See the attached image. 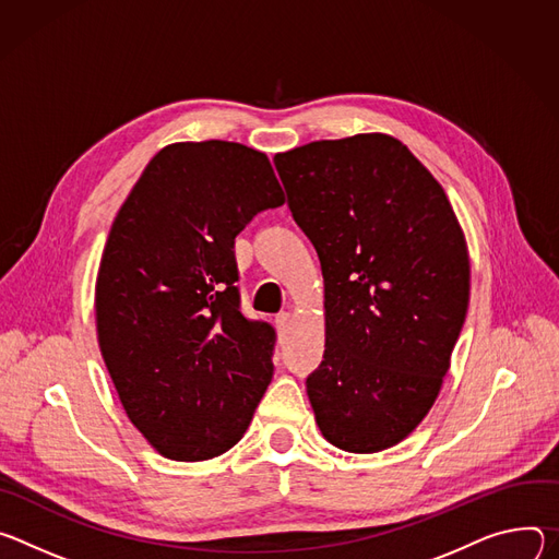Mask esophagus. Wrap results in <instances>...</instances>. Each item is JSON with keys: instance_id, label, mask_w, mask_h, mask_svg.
<instances>
[{"instance_id": "esophagus-1", "label": "esophagus", "mask_w": 559, "mask_h": 559, "mask_svg": "<svg viewBox=\"0 0 559 559\" xmlns=\"http://www.w3.org/2000/svg\"><path fill=\"white\" fill-rule=\"evenodd\" d=\"M275 326H277V333L284 335L288 331V326H290V313H280L275 318Z\"/></svg>"}]
</instances>
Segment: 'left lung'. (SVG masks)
<instances>
[{
    "label": "left lung",
    "instance_id": "left-lung-1",
    "mask_svg": "<svg viewBox=\"0 0 559 559\" xmlns=\"http://www.w3.org/2000/svg\"><path fill=\"white\" fill-rule=\"evenodd\" d=\"M273 162L324 275V359L306 378L316 421L342 451L391 449L438 400L466 320L462 226L391 135L311 142Z\"/></svg>",
    "mask_w": 559,
    "mask_h": 559
}]
</instances>
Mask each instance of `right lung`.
Listing matches in <instances>:
<instances>
[{"label": "right lung", "mask_w": 559, "mask_h": 559, "mask_svg": "<svg viewBox=\"0 0 559 559\" xmlns=\"http://www.w3.org/2000/svg\"><path fill=\"white\" fill-rule=\"evenodd\" d=\"M282 204L264 153L179 142L148 162L110 226L97 342L123 411L164 457L226 453L271 384L275 331L241 316L233 248Z\"/></svg>", "instance_id": "obj_1"}]
</instances>
